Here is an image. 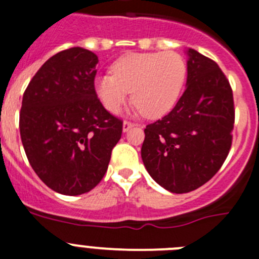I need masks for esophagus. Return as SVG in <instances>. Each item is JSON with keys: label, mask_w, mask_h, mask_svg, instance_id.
Wrapping results in <instances>:
<instances>
[{"label": "esophagus", "mask_w": 259, "mask_h": 259, "mask_svg": "<svg viewBox=\"0 0 259 259\" xmlns=\"http://www.w3.org/2000/svg\"><path fill=\"white\" fill-rule=\"evenodd\" d=\"M134 125L135 124L132 122H128V120H124V122H123V132H127L128 130L134 127Z\"/></svg>", "instance_id": "34e87169"}]
</instances>
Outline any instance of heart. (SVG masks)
Instances as JSON below:
<instances>
[{
	"mask_svg": "<svg viewBox=\"0 0 259 259\" xmlns=\"http://www.w3.org/2000/svg\"><path fill=\"white\" fill-rule=\"evenodd\" d=\"M112 73L94 78L105 109L117 113L132 90L136 108L146 117L166 114L176 105L187 77V65L176 52L128 53L112 66Z\"/></svg>",
	"mask_w": 259,
	"mask_h": 259,
	"instance_id": "heart-1",
	"label": "heart"
}]
</instances>
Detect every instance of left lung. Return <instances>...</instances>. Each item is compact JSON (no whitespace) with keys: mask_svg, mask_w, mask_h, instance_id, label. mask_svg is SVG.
Masks as SVG:
<instances>
[{"mask_svg":"<svg viewBox=\"0 0 259 259\" xmlns=\"http://www.w3.org/2000/svg\"><path fill=\"white\" fill-rule=\"evenodd\" d=\"M187 89L169 114L147 124L141 157L151 178L171 193L203 186L231 147L233 90L218 63L187 51Z\"/></svg>","mask_w":259,"mask_h":259,"instance_id":"left-lung-1","label":"left lung"}]
</instances>
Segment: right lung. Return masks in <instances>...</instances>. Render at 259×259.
Masks as SVG:
<instances>
[{
    "instance_id": "add662e5",
    "label": "right lung",
    "mask_w": 259,
    "mask_h": 259,
    "mask_svg": "<svg viewBox=\"0 0 259 259\" xmlns=\"http://www.w3.org/2000/svg\"><path fill=\"white\" fill-rule=\"evenodd\" d=\"M98 62L80 47L54 54L23 97L19 124L26 157L44 184L66 196L98 186L122 136L123 122L95 93Z\"/></svg>"
}]
</instances>
